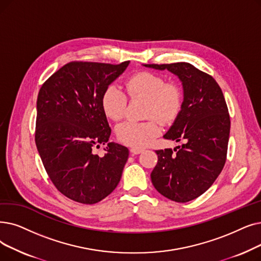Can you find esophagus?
Instances as JSON below:
<instances>
[{"mask_svg": "<svg viewBox=\"0 0 261 261\" xmlns=\"http://www.w3.org/2000/svg\"><path fill=\"white\" fill-rule=\"evenodd\" d=\"M130 151L133 154H140V153H142L144 151V149L143 148H138V147H132V148L130 149Z\"/></svg>", "mask_w": 261, "mask_h": 261, "instance_id": "esophagus-1", "label": "esophagus"}]
</instances>
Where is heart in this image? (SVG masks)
<instances>
[{"label": "heart", "mask_w": 261, "mask_h": 261, "mask_svg": "<svg viewBox=\"0 0 261 261\" xmlns=\"http://www.w3.org/2000/svg\"><path fill=\"white\" fill-rule=\"evenodd\" d=\"M131 98L147 100V117H155L162 122H172L178 115L182 103V94L174 84H165L164 79L152 72H139L127 82ZM128 97L117 85H109L101 97V107L112 120H119L126 114ZM161 133L160 123L155 120L139 122L127 120L116 127V137L127 146L143 147Z\"/></svg>", "instance_id": "b5f03b06"}]
</instances>
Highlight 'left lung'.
<instances>
[{
  "mask_svg": "<svg viewBox=\"0 0 261 261\" xmlns=\"http://www.w3.org/2000/svg\"><path fill=\"white\" fill-rule=\"evenodd\" d=\"M167 70L182 85L184 100L166 140L185 144L156 150L158 163L151 172L155 190L168 199L187 202L212 186L226 161L230 119L222 89L214 79L190 63L143 65Z\"/></svg>",
  "mask_w": 261,
  "mask_h": 261,
  "instance_id": "left-lung-1",
  "label": "left lung"
}]
</instances>
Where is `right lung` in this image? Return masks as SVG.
Here are the masks:
<instances>
[{"label":"right lung","mask_w":261,"mask_h":261,"mask_svg":"<svg viewBox=\"0 0 261 261\" xmlns=\"http://www.w3.org/2000/svg\"><path fill=\"white\" fill-rule=\"evenodd\" d=\"M129 64L69 63L39 90L37 150L56 189L74 201L96 203L111 194L120 181L129 150L108 142L111 128L101 97ZM100 143L107 144L103 157L92 152Z\"/></svg>","instance_id":"add662e5"}]
</instances>
